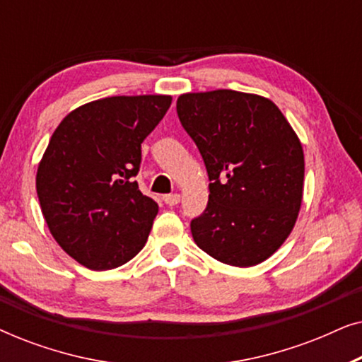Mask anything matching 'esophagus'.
<instances>
[{"label": "esophagus", "instance_id": "34e87169", "mask_svg": "<svg viewBox=\"0 0 362 362\" xmlns=\"http://www.w3.org/2000/svg\"><path fill=\"white\" fill-rule=\"evenodd\" d=\"M163 199H165L168 206H176L177 202L181 201V196L180 194H166L165 197H163Z\"/></svg>", "mask_w": 362, "mask_h": 362}]
</instances>
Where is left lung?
I'll return each instance as SVG.
<instances>
[{"label": "left lung", "instance_id": "8db88e82", "mask_svg": "<svg viewBox=\"0 0 362 362\" xmlns=\"http://www.w3.org/2000/svg\"><path fill=\"white\" fill-rule=\"evenodd\" d=\"M177 117L199 148L209 202L191 222L212 259L254 267L280 249L303 199V146L270 98L217 88L177 97Z\"/></svg>", "mask_w": 362, "mask_h": 362}]
</instances>
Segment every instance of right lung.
Listing matches in <instances>:
<instances>
[{"mask_svg":"<svg viewBox=\"0 0 362 362\" xmlns=\"http://www.w3.org/2000/svg\"><path fill=\"white\" fill-rule=\"evenodd\" d=\"M171 100L105 97L77 107L52 133L37 166L39 204L57 244L87 269H117L145 247L158 204L133 176Z\"/></svg>","mask_w":362,"mask_h":362,"instance_id":"add662e5","label":"right lung"}]
</instances>
